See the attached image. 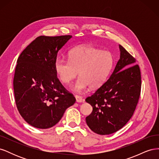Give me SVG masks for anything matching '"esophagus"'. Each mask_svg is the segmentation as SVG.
<instances>
[{"label":"esophagus","mask_w":159,"mask_h":159,"mask_svg":"<svg viewBox=\"0 0 159 159\" xmlns=\"http://www.w3.org/2000/svg\"><path fill=\"white\" fill-rule=\"evenodd\" d=\"M75 98L76 99V102H78V103H81V102H84V99L82 98V97L80 95H75Z\"/></svg>","instance_id":"34e87169"}]
</instances>
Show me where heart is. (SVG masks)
I'll return each instance as SVG.
<instances>
[{
  "label": "heart",
  "instance_id": "obj_1",
  "mask_svg": "<svg viewBox=\"0 0 159 159\" xmlns=\"http://www.w3.org/2000/svg\"><path fill=\"white\" fill-rule=\"evenodd\" d=\"M114 64V57L109 51L91 46L81 45L72 48L68 53V61L57 58L54 68L62 83L68 85L78 74L73 89L81 92L89 87L100 88L109 77Z\"/></svg>",
  "mask_w": 159,
  "mask_h": 159
}]
</instances>
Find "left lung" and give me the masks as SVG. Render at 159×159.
<instances>
[{"label": "left lung", "instance_id": "1", "mask_svg": "<svg viewBox=\"0 0 159 159\" xmlns=\"http://www.w3.org/2000/svg\"><path fill=\"white\" fill-rule=\"evenodd\" d=\"M120 59L111 75L95 92L85 99L93 107L86 123L91 131L109 134L129 121L141 95V75L136 60L119 45Z\"/></svg>", "mask_w": 159, "mask_h": 159}]
</instances>
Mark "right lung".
<instances>
[{
    "mask_svg": "<svg viewBox=\"0 0 159 159\" xmlns=\"http://www.w3.org/2000/svg\"><path fill=\"white\" fill-rule=\"evenodd\" d=\"M71 38L40 36L17 60L13 80L15 102L19 113L32 127L54 126L75 102L57 78L54 68L57 52Z\"/></svg>",
    "mask_w": 159,
    "mask_h": 159,
    "instance_id": "obj_1",
    "label": "right lung"
}]
</instances>
